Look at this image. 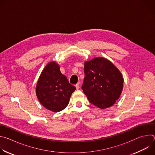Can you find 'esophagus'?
<instances>
[{
  "instance_id": "obj_1",
  "label": "esophagus",
  "mask_w": 155,
  "mask_h": 155,
  "mask_svg": "<svg viewBox=\"0 0 155 155\" xmlns=\"http://www.w3.org/2000/svg\"><path fill=\"white\" fill-rule=\"evenodd\" d=\"M75 87H76V89H77V90H78L79 88H80V84H79V83H77V84H75Z\"/></svg>"
}]
</instances>
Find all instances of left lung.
Masks as SVG:
<instances>
[{"label": "left lung", "instance_id": "obj_1", "mask_svg": "<svg viewBox=\"0 0 155 155\" xmlns=\"http://www.w3.org/2000/svg\"><path fill=\"white\" fill-rule=\"evenodd\" d=\"M81 88L90 102L104 109L112 106L123 90L121 72L108 60L96 58L84 62Z\"/></svg>", "mask_w": 155, "mask_h": 155}]
</instances>
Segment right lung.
Instances as JSON below:
<instances>
[{
	"mask_svg": "<svg viewBox=\"0 0 155 155\" xmlns=\"http://www.w3.org/2000/svg\"><path fill=\"white\" fill-rule=\"evenodd\" d=\"M76 87L62 75L59 66L50 62L40 76L36 86V94L41 105L54 112L61 111L68 106Z\"/></svg>",
	"mask_w": 155,
	"mask_h": 155,
	"instance_id": "right-lung-1",
	"label": "right lung"
}]
</instances>
